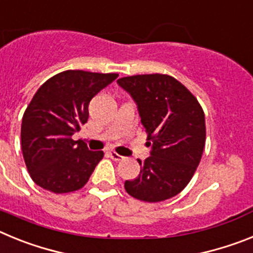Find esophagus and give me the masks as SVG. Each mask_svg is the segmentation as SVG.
<instances>
[{"label":"esophagus","instance_id":"esophagus-1","mask_svg":"<svg viewBox=\"0 0 253 253\" xmlns=\"http://www.w3.org/2000/svg\"><path fill=\"white\" fill-rule=\"evenodd\" d=\"M109 154H110V157L113 158L114 161H122V160H124V157H123L122 154L116 153L115 151H110V152H109Z\"/></svg>","mask_w":253,"mask_h":253}]
</instances>
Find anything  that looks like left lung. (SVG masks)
<instances>
[{
    "mask_svg": "<svg viewBox=\"0 0 253 253\" xmlns=\"http://www.w3.org/2000/svg\"><path fill=\"white\" fill-rule=\"evenodd\" d=\"M138 106L147 131L151 156L138 160L140 173L125 181V190L138 200L157 203L186 187L199 166L205 146V116L195 96L167 75H137L118 80Z\"/></svg>",
    "mask_w": 253,
    "mask_h": 253,
    "instance_id": "8db88e82",
    "label": "left lung"
}]
</instances>
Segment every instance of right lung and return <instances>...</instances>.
<instances>
[{
  "label": "right lung",
  "instance_id": "add662e5",
  "mask_svg": "<svg viewBox=\"0 0 253 253\" xmlns=\"http://www.w3.org/2000/svg\"><path fill=\"white\" fill-rule=\"evenodd\" d=\"M119 75L64 71L39 87L21 124V149L35 184L64 194L86 185L102 151H90L84 140H73L88 119L93 96Z\"/></svg>",
  "mask_w": 253,
  "mask_h": 253
}]
</instances>
